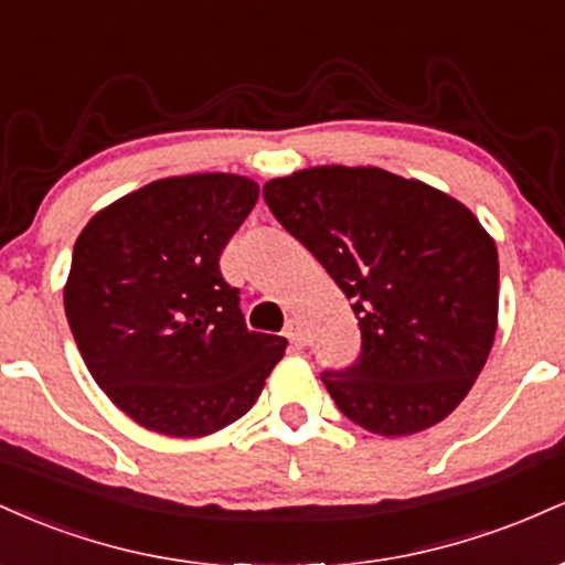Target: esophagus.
I'll return each instance as SVG.
<instances>
[{
    "instance_id": "obj_1",
    "label": "esophagus",
    "mask_w": 565,
    "mask_h": 565,
    "mask_svg": "<svg viewBox=\"0 0 565 565\" xmlns=\"http://www.w3.org/2000/svg\"><path fill=\"white\" fill-rule=\"evenodd\" d=\"M284 337L291 342L295 348H302L305 345V332H302V323L297 319H289L287 327H284Z\"/></svg>"
}]
</instances>
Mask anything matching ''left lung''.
Returning <instances> with one entry per match:
<instances>
[{
    "label": "left lung",
    "instance_id": "obj_1",
    "mask_svg": "<svg viewBox=\"0 0 565 565\" xmlns=\"http://www.w3.org/2000/svg\"><path fill=\"white\" fill-rule=\"evenodd\" d=\"M278 223L345 291L361 353L321 382L377 436H412L462 404L497 332V246L436 188L377 167H313L265 183Z\"/></svg>",
    "mask_w": 565,
    "mask_h": 565
}]
</instances>
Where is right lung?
I'll return each instance as SVG.
<instances>
[{"label": "right lung", "instance_id": "1", "mask_svg": "<svg viewBox=\"0 0 565 565\" xmlns=\"http://www.w3.org/2000/svg\"><path fill=\"white\" fill-rule=\"evenodd\" d=\"M260 188L185 174L140 188L74 244L66 319L97 385L135 423L199 438L249 412L287 340L249 332L220 255Z\"/></svg>", "mask_w": 565, "mask_h": 565}]
</instances>
